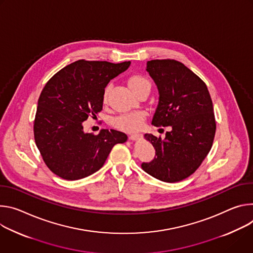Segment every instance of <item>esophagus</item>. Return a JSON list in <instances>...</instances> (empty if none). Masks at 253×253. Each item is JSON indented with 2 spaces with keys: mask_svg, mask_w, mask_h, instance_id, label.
<instances>
[{
  "mask_svg": "<svg viewBox=\"0 0 253 253\" xmlns=\"http://www.w3.org/2000/svg\"><path fill=\"white\" fill-rule=\"evenodd\" d=\"M139 137H141V134H137V133H132L129 135V139H131V141H136V139H138Z\"/></svg>",
  "mask_w": 253,
  "mask_h": 253,
  "instance_id": "obj_1",
  "label": "esophagus"
}]
</instances>
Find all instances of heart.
<instances>
[{
  "instance_id": "obj_1",
  "label": "heart",
  "mask_w": 253,
  "mask_h": 253,
  "mask_svg": "<svg viewBox=\"0 0 253 253\" xmlns=\"http://www.w3.org/2000/svg\"><path fill=\"white\" fill-rule=\"evenodd\" d=\"M128 85L131 90L137 95L139 92L145 90H151V81L142 74H132L128 78ZM111 84L108 83L103 89L102 99L105 102L108 97V92L110 90ZM146 120V115L143 111H132L126 112V114H122L116 117L112 120L114 126L125 131H135L142 127L144 122Z\"/></svg>"
}]
</instances>
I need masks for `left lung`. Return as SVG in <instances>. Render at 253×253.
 Wrapping results in <instances>:
<instances>
[{
	"mask_svg": "<svg viewBox=\"0 0 253 253\" xmlns=\"http://www.w3.org/2000/svg\"><path fill=\"white\" fill-rule=\"evenodd\" d=\"M147 71L160 93L152 124L171 130L165 138L145 134L156 156L142 168L163 182H180L198 169L212 148L216 131L212 99L205 82L177 60L148 61Z\"/></svg>",
	"mask_w": 253,
	"mask_h": 253,
	"instance_id": "8db88e82",
	"label": "left lung"
}]
</instances>
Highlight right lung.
I'll return each instance as SVG.
<instances>
[{
	"label": "right lung",
	"mask_w": 253,
	"mask_h": 253,
	"mask_svg": "<svg viewBox=\"0 0 253 253\" xmlns=\"http://www.w3.org/2000/svg\"><path fill=\"white\" fill-rule=\"evenodd\" d=\"M130 61H75L54 74L39 96L34 120L36 146L49 170L69 181L85 178L105 163L111 149L126 142V133L101 129L85 133L82 123L102 110V93L110 79Z\"/></svg>",
	"instance_id": "right-lung-1"
}]
</instances>
